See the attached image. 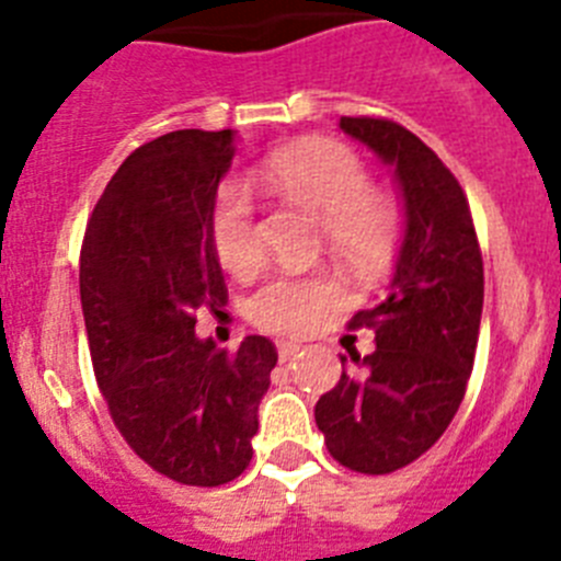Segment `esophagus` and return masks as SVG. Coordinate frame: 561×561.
<instances>
[{
  "instance_id": "1",
  "label": "esophagus",
  "mask_w": 561,
  "mask_h": 561,
  "mask_svg": "<svg viewBox=\"0 0 561 561\" xmlns=\"http://www.w3.org/2000/svg\"><path fill=\"white\" fill-rule=\"evenodd\" d=\"M297 351H300L297 342H289V340L277 342V356H280V362H289L291 356H297Z\"/></svg>"
}]
</instances>
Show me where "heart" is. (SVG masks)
<instances>
[{
	"label": "heart",
	"mask_w": 561,
	"mask_h": 561,
	"mask_svg": "<svg viewBox=\"0 0 561 561\" xmlns=\"http://www.w3.org/2000/svg\"><path fill=\"white\" fill-rule=\"evenodd\" d=\"M266 187L309 207L323 221L331 255L354 275L374 277L388 264L396 238V207L368 187V171L348 146L334 140H304L280 148L264 162ZM210 241L221 266L236 275L255 270L261 238L255 205L244 185L227 182L210 210ZM345 295L331 275H275L250 300L252 323L275 334H306L317 329Z\"/></svg>",
	"instance_id": "heart-1"
}]
</instances>
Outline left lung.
<instances>
[{"label":"left lung","mask_w":561,"mask_h":561,"mask_svg":"<svg viewBox=\"0 0 561 561\" xmlns=\"http://www.w3.org/2000/svg\"><path fill=\"white\" fill-rule=\"evenodd\" d=\"M340 131L393 173L401 241L388 295L351 329L374 331L376 348L320 396L314 421L331 458L354 472L388 474L444 435L472 374L483 314V257L472 213L449 168L399 123L340 117Z\"/></svg>","instance_id":"obj_1"}]
</instances>
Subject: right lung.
Segmentation results:
<instances>
[{
	"label": "right lung",
	"mask_w": 561,
	"mask_h": 561,
	"mask_svg": "<svg viewBox=\"0 0 561 561\" xmlns=\"http://www.w3.org/2000/svg\"><path fill=\"white\" fill-rule=\"evenodd\" d=\"M238 134H162L126 157L89 219L81 309L114 427L151 469L185 485L244 472L277 351L247 336L236 354L196 334V309L225 306L210 210Z\"/></svg>",
	"instance_id": "obj_1"
}]
</instances>
